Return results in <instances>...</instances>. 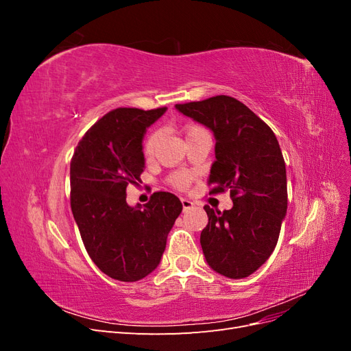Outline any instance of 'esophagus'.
<instances>
[{"mask_svg": "<svg viewBox=\"0 0 351 351\" xmlns=\"http://www.w3.org/2000/svg\"><path fill=\"white\" fill-rule=\"evenodd\" d=\"M182 205H183V209L186 210V209H190V208L193 206V202L186 199V197H182Z\"/></svg>", "mask_w": 351, "mask_h": 351, "instance_id": "esophagus-1", "label": "esophagus"}]
</instances>
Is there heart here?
I'll return each instance as SVG.
<instances>
[{"mask_svg":"<svg viewBox=\"0 0 351 351\" xmlns=\"http://www.w3.org/2000/svg\"><path fill=\"white\" fill-rule=\"evenodd\" d=\"M204 133H208V130L205 129V127H202L199 124H190L186 127L187 141L192 139V137H195L197 134H204ZM158 143H159V132L154 130V132L146 134V137L143 139V143H142V152H143L145 158L151 159L155 156ZM167 182L169 186H173L177 190H186V189H189L190 182H192V176L186 171H176V173L168 176Z\"/></svg>","mask_w":351,"mask_h":351,"instance_id":"b5f03b06","label":"heart"}]
</instances>
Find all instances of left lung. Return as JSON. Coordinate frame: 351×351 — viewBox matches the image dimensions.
Returning a JSON list of instances; mask_svg holds the SVG:
<instances>
[{
    "label": "left lung",
    "instance_id": "1",
    "mask_svg": "<svg viewBox=\"0 0 351 351\" xmlns=\"http://www.w3.org/2000/svg\"><path fill=\"white\" fill-rule=\"evenodd\" d=\"M176 108L215 136L209 193L230 190L232 208L205 205L200 232L209 267L228 278H246L271 256L287 214L285 162L271 127L243 102L227 95L177 104Z\"/></svg>",
    "mask_w": 351,
    "mask_h": 351
}]
</instances>
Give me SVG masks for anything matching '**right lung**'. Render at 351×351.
Instances as JSON below:
<instances>
[{
  "mask_svg": "<svg viewBox=\"0 0 351 351\" xmlns=\"http://www.w3.org/2000/svg\"><path fill=\"white\" fill-rule=\"evenodd\" d=\"M117 108L84 133L70 162V205L86 252L108 277L133 282L161 261L167 236L183 205L155 192L145 208L125 202V189L141 182L146 127L165 112Z\"/></svg>",
  "mask_w": 351,
  "mask_h": 351,
  "instance_id": "add662e5",
  "label": "right lung"
}]
</instances>
